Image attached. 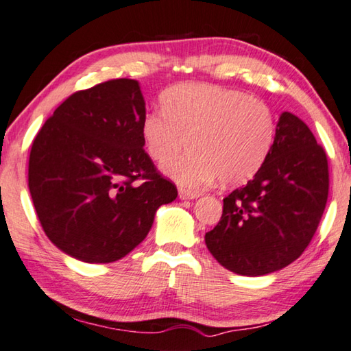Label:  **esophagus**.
<instances>
[{"mask_svg": "<svg viewBox=\"0 0 351 351\" xmlns=\"http://www.w3.org/2000/svg\"><path fill=\"white\" fill-rule=\"evenodd\" d=\"M199 195H200L199 193H195V191H189V189H183V188H180V189H179V197H180L182 200L197 199Z\"/></svg>", "mask_w": 351, "mask_h": 351, "instance_id": "esophagus-1", "label": "esophagus"}]
</instances>
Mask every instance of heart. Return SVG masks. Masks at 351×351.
<instances>
[{
  "mask_svg": "<svg viewBox=\"0 0 351 351\" xmlns=\"http://www.w3.org/2000/svg\"><path fill=\"white\" fill-rule=\"evenodd\" d=\"M162 108L146 114L141 135L158 163L191 146L185 157L165 166L183 186L200 188L219 177L223 185H241L256 176L273 146V110L243 92L183 83L165 92Z\"/></svg>",
  "mask_w": 351,
  "mask_h": 351,
  "instance_id": "obj_1",
  "label": "heart"
}]
</instances>
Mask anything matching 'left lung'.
Here are the masks:
<instances>
[{"mask_svg":"<svg viewBox=\"0 0 351 351\" xmlns=\"http://www.w3.org/2000/svg\"><path fill=\"white\" fill-rule=\"evenodd\" d=\"M328 197V163L305 123L282 112L271 149L247 185L223 199V214L205 243L220 265L263 276L308 247Z\"/></svg>","mask_w":351,"mask_h":351,"instance_id":"obj_1","label":"left lung"}]
</instances>
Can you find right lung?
<instances>
[{"mask_svg": "<svg viewBox=\"0 0 351 351\" xmlns=\"http://www.w3.org/2000/svg\"><path fill=\"white\" fill-rule=\"evenodd\" d=\"M145 117L140 83L119 78L72 94L36 134L29 191L64 254L119 261L145 241L158 208L176 200L177 188L143 149Z\"/></svg>", "mask_w": 351, "mask_h": 351, "instance_id": "add662e5", "label": "right lung"}]
</instances>
